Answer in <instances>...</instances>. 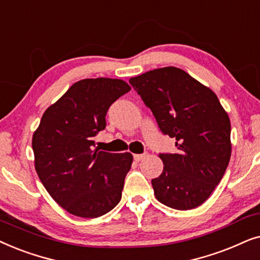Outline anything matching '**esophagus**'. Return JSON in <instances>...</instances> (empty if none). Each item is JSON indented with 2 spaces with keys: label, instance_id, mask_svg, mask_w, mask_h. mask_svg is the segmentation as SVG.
I'll use <instances>...</instances> for the list:
<instances>
[{
  "label": "esophagus",
  "instance_id": "1",
  "mask_svg": "<svg viewBox=\"0 0 260 260\" xmlns=\"http://www.w3.org/2000/svg\"><path fill=\"white\" fill-rule=\"evenodd\" d=\"M144 157H145V154H134L133 155L134 160H136V161H140L141 159H144Z\"/></svg>",
  "mask_w": 260,
  "mask_h": 260
}]
</instances>
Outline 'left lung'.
Masks as SVG:
<instances>
[{
  "label": "left lung",
  "instance_id": "8db88e82",
  "mask_svg": "<svg viewBox=\"0 0 260 260\" xmlns=\"http://www.w3.org/2000/svg\"><path fill=\"white\" fill-rule=\"evenodd\" d=\"M177 153H160L164 169L152 179L159 202L178 210L202 205L231 159V122L217 96L182 69L168 67L129 79Z\"/></svg>",
  "mask_w": 260,
  "mask_h": 260
}]
</instances>
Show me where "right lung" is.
Masks as SVG:
<instances>
[{
	"instance_id": "right-lung-1",
	"label": "right lung",
	"mask_w": 260,
	"mask_h": 260,
	"mask_svg": "<svg viewBox=\"0 0 260 260\" xmlns=\"http://www.w3.org/2000/svg\"><path fill=\"white\" fill-rule=\"evenodd\" d=\"M131 90L121 79L76 82L48 107L33 134L36 170L52 199L72 215L102 216L120 202L131 153L92 151L109 107Z\"/></svg>"
}]
</instances>
